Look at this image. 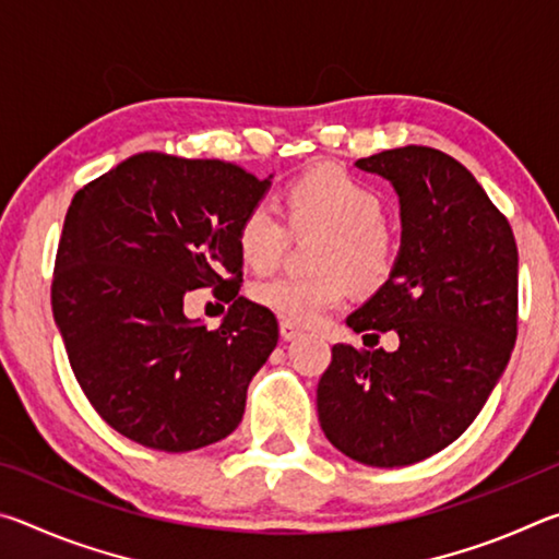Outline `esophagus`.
Listing matches in <instances>:
<instances>
[{
    "label": "esophagus",
    "instance_id": "34e87169",
    "mask_svg": "<svg viewBox=\"0 0 559 559\" xmlns=\"http://www.w3.org/2000/svg\"><path fill=\"white\" fill-rule=\"evenodd\" d=\"M278 330H281V337L286 340V343H290V340H296V337H300V335H302V330H300V328H296L293 323H288V320H281Z\"/></svg>",
    "mask_w": 559,
    "mask_h": 559
}]
</instances>
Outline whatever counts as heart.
<instances>
[{"label": "heart", "instance_id": "b5f03b06", "mask_svg": "<svg viewBox=\"0 0 559 559\" xmlns=\"http://www.w3.org/2000/svg\"><path fill=\"white\" fill-rule=\"evenodd\" d=\"M286 212L293 231H325L316 263L323 273H283L251 288V298L293 325H313L357 286H377L386 278L394 241L384 226V202L374 189L337 167H318L293 179L286 189ZM246 266L266 273L288 243V229L276 206L257 202L236 231Z\"/></svg>", "mask_w": 559, "mask_h": 559}]
</instances>
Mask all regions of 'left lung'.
<instances>
[{
    "mask_svg": "<svg viewBox=\"0 0 559 559\" xmlns=\"http://www.w3.org/2000/svg\"><path fill=\"white\" fill-rule=\"evenodd\" d=\"M355 167L394 187L402 243L390 278L345 323L396 333L400 347L335 345L318 382V419L353 461L412 466L456 441L506 372L518 335V246L476 177L441 150H384Z\"/></svg>",
    "mask_w": 559,
    "mask_h": 559,
    "instance_id": "8db88e82",
    "label": "left lung"
}]
</instances>
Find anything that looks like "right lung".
Instances as JSON below:
<instances>
[{"label":"right lung","instance_id":"1","mask_svg":"<svg viewBox=\"0 0 559 559\" xmlns=\"http://www.w3.org/2000/svg\"><path fill=\"white\" fill-rule=\"evenodd\" d=\"M271 177L143 153L73 197L53 320L83 394L130 441L185 453L239 427L249 382L278 343L271 310L236 288V231ZM206 285L233 300L219 331L183 316L186 293Z\"/></svg>","mask_w":559,"mask_h":559}]
</instances>
